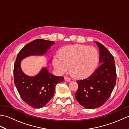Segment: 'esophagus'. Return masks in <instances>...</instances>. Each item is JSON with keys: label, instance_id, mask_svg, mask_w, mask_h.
<instances>
[{"label": "esophagus", "instance_id": "1", "mask_svg": "<svg viewBox=\"0 0 129 129\" xmlns=\"http://www.w3.org/2000/svg\"><path fill=\"white\" fill-rule=\"evenodd\" d=\"M64 79H65V81H68V82H69V81H71V79L69 78H68V77H65Z\"/></svg>", "mask_w": 129, "mask_h": 129}]
</instances>
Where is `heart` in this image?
Returning <instances> with one entry per match:
<instances>
[{
    "instance_id": "1",
    "label": "heart",
    "mask_w": 129,
    "mask_h": 129,
    "mask_svg": "<svg viewBox=\"0 0 129 129\" xmlns=\"http://www.w3.org/2000/svg\"><path fill=\"white\" fill-rule=\"evenodd\" d=\"M99 60L98 50L94 47L75 44L65 46L58 52V58L53 59L55 69L60 74L69 73L76 79L84 78L94 72Z\"/></svg>"
}]
</instances>
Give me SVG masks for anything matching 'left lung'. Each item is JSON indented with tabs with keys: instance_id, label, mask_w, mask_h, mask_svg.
Returning a JSON list of instances; mask_svg holds the SVG:
<instances>
[{
	"instance_id": "obj_1",
	"label": "left lung",
	"mask_w": 129,
	"mask_h": 129,
	"mask_svg": "<svg viewBox=\"0 0 129 129\" xmlns=\"http://www.w3.org/2000/svg\"><path fill=\"white\" fill-rule=\"evenodd\" d=\"M99 49L101 64L92 74L78 80L75 98L81 106L87 109L100 107L110 97L116 84V73L113 56L101 43L95 42Z\"/></svg>"
}]
</instances>
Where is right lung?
<instances>
[{"label": "right lung", "mask_w": 129, "mask_h": 129, "mask_svg": "<svg viewBox=\"0 0 129 129\" xmlns=\"http://www.w3.org/2000/svg\"><path fill=\"white\" fill-rule=\"evenodd\" d=\"M54 43L44 39L34 40L24 46L16 57L14 67L15 85L23 100L32 108L44 106L53 98L56 85L61 83L64 78L49 73L48 67L42 68L35 76H28L21 69V61L30 56L44 55Z\"/></svg>", "instance_id": "1"}]
</instances>
